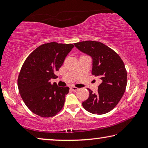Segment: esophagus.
<instances>
[{"label":"esophagus","mask_w":148,"mask_h":148,"mask_svg":"<svg viewBox=\"0 0 148 148\" xmlns=\"http://www.w3.org/2000/svg\"><path fill=\"white\" fill-rule=\"evenodd\" d=\"M71 89L72 90V91H77V90L78 89V88H77V87H74V86L71 87Z\"/></svg>","instance_id":"34e87169"}]
</instances>
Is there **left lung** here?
I'll return each mask as SVG.
<instances>
[{
  "instance_id": "1",
  "label": "left lung",
  "mask_w": 148,
  "mask_h": 148,
  "mask_svg": "<svg viewBox=\"0 0 148 148\" xmlns=\"http://www.w3.org/2000/svg\"><path fill=\"white\" fill-rule=\"evenodd\" d=\"M74 46L91 57V73L102 80L97 94L88 89L89 97L82 106L91 114H106L116 106L125 91L127 74L124 62L116 51L100 42L83 41Z\"/></svg>"
}]
</instances>
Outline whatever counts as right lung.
<instances>
[{
  "label": "right lung",
  "instance_id": "right-lung-1",
  "mask_svg": "<svg viewBox=\"0 0 148 148\" xmlns=\"http://www.w3.org/2000/svg\"><path fill=\"white\" fill-rule=\"evenodd\" d=\"M74 45L50 42L34 49L20 71L17 86L22 99L34 114L42 117L56 116L62 110L69 87L52 85L58 71Z\"/></svg>",
  "mask_w": 148,
  "mask_h": 148
}]
</instances>
